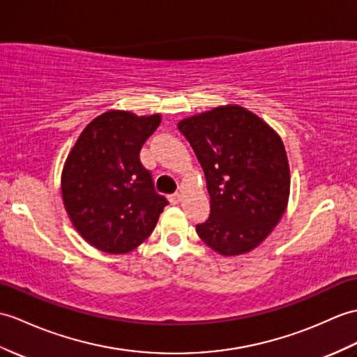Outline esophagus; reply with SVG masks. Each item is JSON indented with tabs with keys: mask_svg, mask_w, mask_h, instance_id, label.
Here are the masks:
<instances>
[{
	"mask_svg": "<svg viewBox=\"0 0 357 357\" xmlns=\"http://www.w3.org/2000/svg\"><path fill=\"white\" fill-rule=\"evenodd\" d=\"M179 201H181V195H179V193H173V195L169 196V202L173 204V205L179 204Z\"/></svg>",
	"mask_w": 357,
	"mask_h": 357,
	"instance_id": "1",
	"label": "esophagus"
}]
</instances>
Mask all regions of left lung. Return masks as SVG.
I'll return each instance as SVG.
<instances>
[{
    "instance_id": "1",
    "label": "left lung",
    "mask_w": 357,
    "mask_h": 357,
    "mask_svg": "<svg viewBox=\"0 0 357 357\" xmlns=\"http://www.w3.org/2000/svg\"><path fill=\"white\" fill-rule=\"evenodd\" d=\"M205 173L210 218L199 237L222 255L250 252L286 210L291 173L284 144L268 123L237 105L178 123Z\"/></svg>"
}]
</instances>
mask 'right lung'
Listing matches in <instances>:
<instances>
[{
	"label": "right lung",
	"mask_w": 357,
	"mask_h": 357,
	"mask_svg": "<svg viewBox=\"0 0 357 357\" xmlns=\"http://www.w3.org/2000/svg\"><path fill=\"white\" fill-rule=\"evenodd\" d=\"M161 123L128 111H107L91 121L62 172V197L74 228L89 245L126 254L151 236L167 199L155 192L139 151Z\"/></svg>",
	"instance_id": "1"
}]
</instances>
